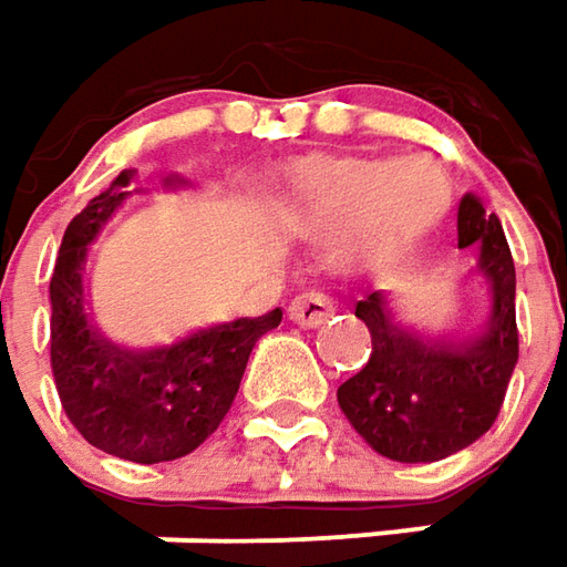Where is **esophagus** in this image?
<instances>
[{
    "mask_svg": "<svg viewBox=\"0 0 567 567\" xmlns=\"http://www.w3.org/2000/svg\"><path fill=\"white\" fill-rule=\"evenodd\" d=\"M332 298L322 295V291H303L295 301L288 303V317L298 322V326H320L329 313H332Z\"/></svg>",
    "mask_w": 567,
    "mask_h": 567,
    "instance_id": "34e87169",
    "label": "esophagus"
}]
</instances>
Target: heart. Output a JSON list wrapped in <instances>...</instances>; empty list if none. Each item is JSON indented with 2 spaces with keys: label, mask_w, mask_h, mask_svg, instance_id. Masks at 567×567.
<instances>
[{
  "label": "heart",
  "mask_w": 567,
  "mask_h": 567,
  "mask_svg": "<svg viewBox=\"0 0 567 567\" xmlns=\"http://www.w3.org/2000/svg\"><path fill=\"white\" fill-rule=\"evenodd\" d=\"M285 213L310 231H322L332 266L389 260L420 245L449 209V178L433 159H367L310 153L276 175Z\"/></svg>",
  "instance_id": "obj_1"
}]
</instances>
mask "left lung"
<instances>
[{"label": "left lung", "instance_id": "1", "mask_svg": "<svg viewBox=\"0 0 567 567\" xmlns=\"http://www.w3.org/2000/svg\"><path fill=\"white\" fill-rule=\"evenodd\" d=\"M458 247H477V272L493 298L477 339H423L395 322L382 291L354 307L373 351L363 370L339 385V404L363 440L401 464L449 458L477 442L496 423L515 373V260L498 216L474 194L461 197Z\"/></svg>", "mask_w": 567, "mask_h": 567}]
</instances>
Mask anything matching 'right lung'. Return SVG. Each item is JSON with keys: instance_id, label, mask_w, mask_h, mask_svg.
I'll return each instance as SVG.
<instances>
[{"instance_id": "obj_1", "label": "right lung", "mask_w": 567, "mask_h": 567, "mask_svg": "<svg viewBox=\"0 0 567 567\" xmlns=\"http://www.w3.org/2000/svg\"><path fill=\"white\" fill-rule=\"evenodd\" d=\"M131 175L125 168L65 228L50 279V361L62 408L90 445L134 464H159L216 433L254 344L282 322V310L216 322L159 348L109 342L84 310V266L90 241L127 200Z\"/></svg>"}]
</instances>
